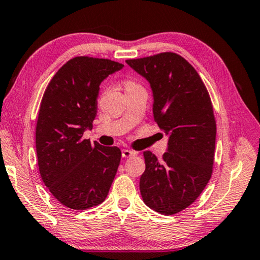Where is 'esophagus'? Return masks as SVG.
<instances>
[{
  "instance_id": "esophagus-1",
  "label": "esophagus",
  "mask_w": 260,
  "mask_h": 260,
  "mask_svg": "<svg viewBox=\"0 0 260 260\" xmlns=\"http://www.w3.org/2000/svg\"><path fill=\"white\" fill-rule=\"evenodd\" d=\"M136 155H137V153H136L135 151H131V149H123V151H122V156L125 157V158L134 157Z\"/></svg>"
}]
</instances>
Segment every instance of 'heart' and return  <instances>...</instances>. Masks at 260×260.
Returning a JSON list of instances; mask_svg holds the SVG:
<instances>
[{
  "label": "heart",
  "instance_id": "obj_1",
  "mask_svg": "<svg viewBox=\"0 0 260 260\" xmlns=\"http://www.w3.org/2000/svg\"><path fill=\"white\" fill-rule=\"evenodd\" d=\"M124 85H125V89H126V88H130V86H135V85H138V84L136 83V82H134V81L127 80V81L124 82Z\"/></svg>",
  "mask_w": 260,
  "mask_h": 260
}]
</instances>
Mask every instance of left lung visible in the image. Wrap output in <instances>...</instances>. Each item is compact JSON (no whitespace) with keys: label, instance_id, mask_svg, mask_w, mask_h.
<instances>
[{"label":"left lung","instance_id":"8db88e82","mask_svg":"<svg viewBox=\"0 0 260 260\" xmlns=\"http://www.w3.org/2000/svg\"><path fill=\"white\" fill-rule=\"evenodd\" d=\"M153 90L154 121L169 136L162 160L145 151L139 188L144 202L162 215H175L197 200L211 178L216 120L203 81L175 52L127 59Z\"/></svg>","mask_w":260,"mask_h":260}]
</instances>
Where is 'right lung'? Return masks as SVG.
Masks as SVG:
<instances>
[{"label":"right lung","instance_id":"add662e5","mask_svg":"<svg viewBox=\"0 0 260 260\" xmlns=\"http://www.w3.org/2000/svg\"><path fill=\"white\" fill-rule=\"evenodd\" d=\"M123 63L111 59L74 57L59 68L41 100L36 154L41 178L54 198L74 210L105 201L122 153L83 139L97 115L99 85Z\"/></svg>","mask_w":260,"mask_h":260}]
</instances>
